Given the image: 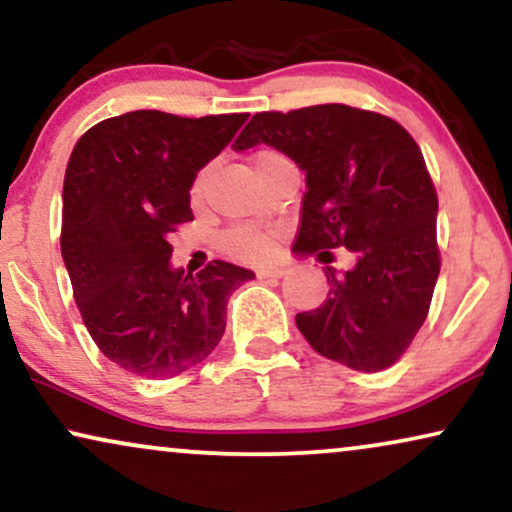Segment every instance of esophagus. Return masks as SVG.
Listing matches in <instances>:
<instances>
[{
    "label": "esophagus",
    "mask_w": 512,
    "mask_h": 512,
    "mask_svg": "<svg viewBox=\"0 0 512 512\" xmlns=\"http://www.w3.org/2000/svg\"><path fill=\"white\" fill-rule=\"evenodd\" d=\"M288 271L285 267H267V269H257V278H283Z\"/></svg>",
    "instance_id": "obj_1"
}]
</instances>
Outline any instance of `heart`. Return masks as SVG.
Segmentation results:
<instances>
[{"mask_svg": "<svg viewBox=\"0 0 512 512\" xmlns=\"http://www.w3.org/2000/svg\"><path fill=\"white\" fill-rule=\"evenodd\" d=\"M278 161H285V156L281 152H276V149H260V152L252 156V170H255V175H260L262 170H267L269 166H274V163H278ZM203 187H206V173H199L192 185L194 201H201ZM222 245H224V250L234 257V260L257 264V262L269 260V257L274 255L276 234L267 229L241 227V229L229 231V234L224 236Z\"/></svg>", "mask_w": 512, "mask_h": 512, "instance_id": "1", "label": "heart"}]
</instances>
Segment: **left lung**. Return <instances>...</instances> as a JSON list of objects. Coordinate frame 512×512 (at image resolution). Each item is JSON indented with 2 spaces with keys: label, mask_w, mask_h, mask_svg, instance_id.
<instances>
[{
  "label": "left lung",
  "mask_w": 512,
  "mask_h": 512,
  "mask_svg": "<svg viewBox=\"0 0 512 512\" xmlns=\"http://www.w3.org/2000/svg\"><path fill=\"white\" fill-rule=\"evenodd\" d=\"M257 145L304 170L292 250L356 255L351 269H323L330 292L318 309L297 313L299 332L313 351L351 370H386L424 325L440 274L438 196L417 142L393 119L332 102L255 114L234 149Z\"/></svg>",
  "instance_id": "8db88e82"
}]
</instances>
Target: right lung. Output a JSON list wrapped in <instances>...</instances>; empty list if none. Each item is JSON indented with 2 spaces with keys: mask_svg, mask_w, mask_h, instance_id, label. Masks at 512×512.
<instances>
[{
  "mask_svg": "<svg viewBox=\"0 0 512 512\" xmlns=\"http://www.w3.org/2000/svg\"><path fill=\"white\" fill-rule=\"evenodd\" d=\"M245 119L138 109L95 124L72 149L60 252L86 330L126 372L168 379L206 360L224 335L229 295L255 278L222 260L185 274L168 243L194 220L196 173Z\"/></svg>",
  "mask_w": 512,
  "mask_h": 512,
  "instance_id": "add662e5",
  "label": "right lung"
}]
</instances>
